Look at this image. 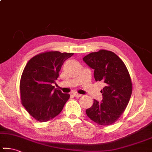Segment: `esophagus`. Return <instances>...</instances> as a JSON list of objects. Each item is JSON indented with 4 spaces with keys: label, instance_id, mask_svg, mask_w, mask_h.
<instances>
[{
    "label": "esophagus",
    "instance_id": "obj_1",
    "mask_svg": "<svg viewBox=\"0 0 152 152\" xmlns=\"http://www.w3.org/2000/svg\"><path fill=\"white\" fill-rule=\"evenodd\" d=\"M72 95H73L75 97H77V98H79V97H81V94H78V93H73V94H72Z\"/></svg>",
    "mask_w": 152,
    "mask_h": 152
}]
</instances>
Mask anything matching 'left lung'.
Wrapping results in <instances>:
<instances>
[{
    "label": "left lung",
    "mask_w": 152,
    "mask_h": 152,
    "mask_svg": "<svg viewBox=\"0 0 152 152\" xmlns=\"http://www.w3.org/2000/svg\"><path fill=\"white\" fill-rule=\"evenodd\" d=\"M83 60L94 69L95 81L105 83L101 91L102 102L94 99L86 113L99 125L113 124L124 113L132 95V83L128 70L114 53L104 49L88 54Z\"/></svg>",
    "instance_id": "8db88e82"
}]
</instances>
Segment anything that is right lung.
I'll list each match as a JSON object with an SVG mask.
<instances>
[{"label": "right lung", "mask_w": 152, "mask_h": 152, "mask_svg": "<svg viewBox=\"0 0 152 152\" xmlns=\"http://www.w3.org/2000/svg\"><path fill=\"white\" fill-rule=\"evenodd\" d=\"M74 53L60 51L41 53L26 64L20 81L22 104L32 117L39 122L48 121L62 110L70 98L56 89V83L63 63Z\"/></svg>", "instance_id": "1"}]
</instances>
